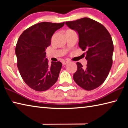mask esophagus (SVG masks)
Returning a JSON list of instances; mask_svg holds the SVG:
<instances>
[{
    "label": "esophagus",
    "mask_w": 128,
    "mask_h": 128,
    "mask_svg": "<svg viewBox=\"0 0 128 128\" xmlns=\"http://www.w3.org/2000/svg\"><path fill=\"white\" fill-rule=\"evenodd\" d=\"M68 62H68V61H64L63 62H62V64L66 65L67 64H68Z\"/></svg>",
    "instance_id": "esophagus-1"
}]
</instances>
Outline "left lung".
<instances>
[{"instance_id": "8db88e82", "label": "left lung", "mask_w": 128, "mask_h": 128, "mask_svg": "<svg viewBox=\"0 0 128 128\" xmlns=\"http://www.w3.org/2000/svg\"><path fill=\"white\" fill-rule=\"evenodd\" d=\"M66 24L78 34L79 47L86 51L88 61L86 67L77 62L73 79L84 89L94 90L104 82L111 70L114 52L111 36L102 24L88 17Z\"/></svg>"}]
</instances>
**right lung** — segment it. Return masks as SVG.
Masks as SVG:
<instances>
[{
    "instance_id": "right-lung-1",
    "label": "right lung",
    "mask_w": 128,
    "mask_h": 128,
    "mask_svg": "<svg viewBox=\"0 0 128 128\" xmlns=\"http://www.w3.org/2000/svg\"><path fill=\"white\" fill-rule=\"evenodd\" d=\"M64 25V22L36 24L24 30L17 40V67L25 84L32 89L46 91L57 81L62 63L52 62L49 65L45 50L51 44L54 33Z\"/></svg>"
}]
</instances>
